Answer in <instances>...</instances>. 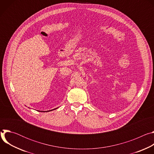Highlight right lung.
I'll use <instances>...</instances> for the list:
<instances>
[{"label": "right lung", "instance_id": "1", "mask_svg": "<svg viewBox=\"0 0 154 154\" xmlns=\"http://www.w3.org/2000/svg\"><path fill=\"white\" fill-rule=\"evenodd\" d=\"M50 111H52V110H49V111H47V112H50ZM39 112H40V111H39ZM41 112H42V111H41Z\"/></svg>", "mask_w": 154, "mask_h": 154}]
</instances>
